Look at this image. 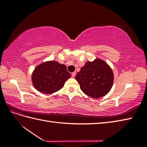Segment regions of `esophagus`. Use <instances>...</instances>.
<instances>
[{
  "mask_svg": "<svg viewBox=\"0 0 147 147\" xmlns=\"http://www.w3.org/2000/svg\"><path fill=\"white\" fill-rule=\"evenodd\" d=\"M76 72H73V73H72V74H71V76H72V78H74L75 77V76H76Z\"/></svg>",
  "mask_w": 147,
  "mask_h": 147,
  "instance_id": "1",
  "label": "esophagus"
}]
</instances>
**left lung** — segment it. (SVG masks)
I'll list each match as a JSON object with an SVG mask.
<instances>
[{"label": "left lung", "instance_id": "obj_1", "mask_svg": "<svg viewBox=\"0 0 147 147\" xmlns=\"http://www.w3.org/2000/svg\"><path fill=\"white\" fill-rule=\"evenodd\" d=\"M75 79L85 94L98 98L110 92L113 85L114 73L104 61L96 58L92 62H86Z\"/></svg>", "mask_w": 147, "mask_h": 147}]
</instances>
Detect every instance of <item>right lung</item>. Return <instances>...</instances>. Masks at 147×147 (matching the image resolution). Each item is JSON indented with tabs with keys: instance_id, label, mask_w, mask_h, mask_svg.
Masks as SVG:
<instances>
[{
	"instance_id": "1",
	"label": "right lung",
	"mask_w": 147,
	"mask_h": 147,
	"mask_svg": "<svg viewBox=\"0 0 147 147\" xmlns=\"http://www.w3.org/2000/svg\"><path fill=\"white\" fill-rule=\"evenodd\" d=\"M71 78L64 64L57 61H45L35 68L32 82L35 88L43 94H51L61 90Z\"/></svg>"
}]
</instances>
